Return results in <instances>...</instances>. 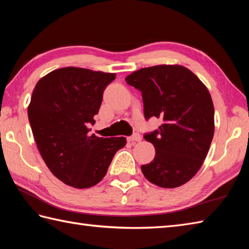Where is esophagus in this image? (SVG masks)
Returning <instances> with one entry per match:
<instances>
[{
	"instance_id": "34e87169",
	"label": "esophagus",
	"mask_w": 249,
	"mask_h": 249,
	"mask_svg": "<svg viewBox=\"0 0 249 249\" xmlns=\"http://www.w3.org/2000/svg\"><path fill=\"white\" fill-rule=\"evenodd\" d=\"M140 140H141V135L138 134V133L134 134L133 136L129 137V138H128V141L131 142V143H135V142H138V141H140Z\"/></svg>"
}]
</instances>
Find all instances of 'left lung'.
<instances>
[{
  "instance_id": "obj_1",
  "label": "left lung",
  "mask_w": 249,
  "mask_h": 249,
  "mask_svg": "<svg viewBox=\"0 0 249 249\" xmlns=\"http://www.w3.org/2000/svg\"><path fill=\"white\" fill-rule=\"evenodd\" d=\"M142 94L145 120L161 119L158 129L144 134L155 157L141 166L147 181L163 188L187 183L199 171L214 136V106L210 92L193 71L181 65H157L125 78Z\"/></svg>"
}]
</instances>
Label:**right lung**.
I'll return each mask as SVG.
<instances>
[{
  "instance_id": "add662e5",
  "label": "right lung",
  "mask_w": 249,
  "mask_h": 249,
  "mask_svg": "<svg viewBox=\"0 0 249 249\" xmlns=\"http://www.w3.org/2000/svg\"><path fill=\"white\" fill-rule=\"evenodd\" d=\"M115 73L64 67L37 82L28 108L37 147L49 170L75 188L102 181L124 137L89 135V124L98 113L103 94Z\"/></svg>"
}]
</instances>
